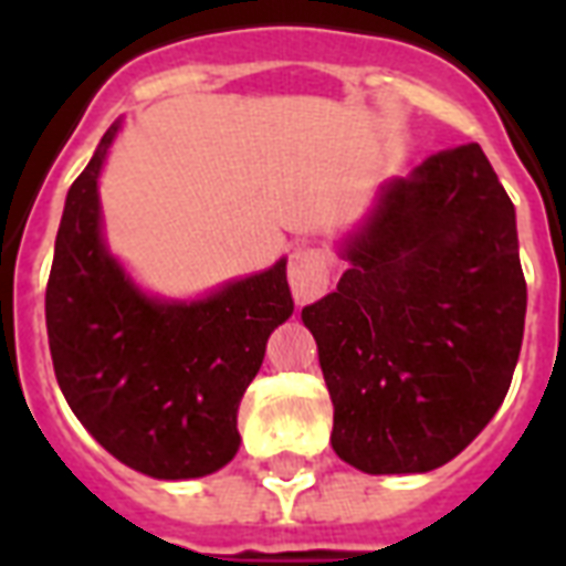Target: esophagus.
<instances>
[{"label":"esophagus","mask_w":566,"mask_h":566,"mask_svg":"<svg viewBox=\"0 0 566 566\" xmlns=\"http://www.w3.org/2000/svg\"><path fill=\"white\" fill-rule=\"evenodd\" d=\"M328 275H332V261H328L323 249H296L291 255V266H287V282H291L293 300L300 302V305L319 300L328 287Z\"/></svg>","instance_id":"obj_1"}]
</instances>
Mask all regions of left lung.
Returning a JSON list of instances; mask_svg holds the SVG:
<instances>
[{
    "mask_svg": "<svg viewBox=\"0 0 566 566\" xmlns=\"http://www.w3.org/2000/svg\"><path fill=\"white\" fill-rule=\"evenodd\" d=\"M302 308L335 405L332 447L370 475L429 473L500 411L526 323L517 217L482 146L385 181Z\"/></svg>",
    "mask_w": 566,
    "mask_h": 566,
    "instance_id": "1",
    "label": "left lung"
}]
</instances>
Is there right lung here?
<instances>
[{"instance_id": "add662e5", "label": "right lung", "mask_w": 566, "mask_h": 566, "mask_svg": "<svg viewBox=\"0 0 566 566\" xmlns=\"http://www.w3.org/2000/svg\"><path fill=\"white\" fill-rule=\"evenodd\" d=\"M119 132L102 135L66 193L46 284L49 353L82 426L137 473H217L240 447L238 408L266 337L293 314L287 258L202 300L149 296L102 234L99 176Z\"/></svg>"}]
</instances>
